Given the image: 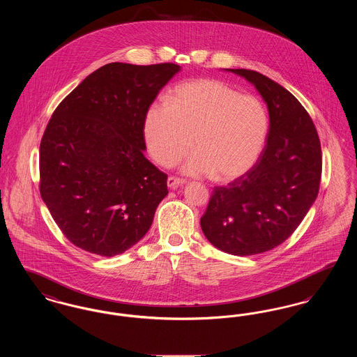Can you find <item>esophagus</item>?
Masks as SVG:
<instances>
[{
	"mask_svg": "<svg viewBox=\"0 0 357 357\" xmlns=\"http://www.w3.org/2000/svg\"><path fill=\"white\" fill-rule=\"evenodd\" d=\"M185 183H186L185 179L175 178V176H169V179H167V186L170 187V188H176V187L182 186Z\"/></svg>",
	"mask_w": 357,
	"mask_h": 357,
	"instance_id": "1",
	"label": "esophagus"
}]
</instances>
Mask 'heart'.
I'll return each instance as SVG.
<instances>
[{"label": "heart", "mask_w": 357, "mask_h": 357, "mask_svg": "<svg viewBox=\"0 0 357 357\" xmlns=\"http://www.w3.org/2000/svg\"><path fill=\"white\" fill-rule=\"evenodd\" d=\"M269 134L265 104L242 95L215 79H198L178 85L169 102L147 108L143 135L153 160L171 167L194 147L183 171L213 174L218 181H233L250 170L264 151Z\"/></svg>", "instance_id": "heart-1"}]
</instances>
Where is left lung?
I'll return each mask as SVG.
<instances>
[{"label":"left lung","instance_id":"obj_1","mask_svg":"<svg viewBox=\"0 0 357 357\" xmlns=\"http://www.w3.org/2000/svg\"><path fill=\"white\" fill-rule=\"evenodd\" d=\"M227 70L255 85L266 102L269 134L250 170L214 187L201 227L225 253L258 255L288 239L316 201L321 144L309 114L288 89L255 70Z\"/></svg>","mask_w":357,"mask_h":357}]
</instances>
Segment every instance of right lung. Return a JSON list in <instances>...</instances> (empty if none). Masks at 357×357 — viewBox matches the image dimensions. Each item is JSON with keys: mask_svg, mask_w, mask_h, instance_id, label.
Wrapping results in <instances>:
<instances>
[{"mask_svg": "<svg viewBox=\"0 0 357 357\" xmlns=\"http://www.w3.org/2000/svg\"><path fill=\"white\" fill-rule=\"evenodd\" d=\"M179 69L109 63L54 109L40 144V194L75 246L114 257L151 227L169 190L143 153V120Z\"/></svg>", "mask_w": 357, "mask_h": 357, "instance_id": "add662e5", "label": "right lung"}]
</instances>
